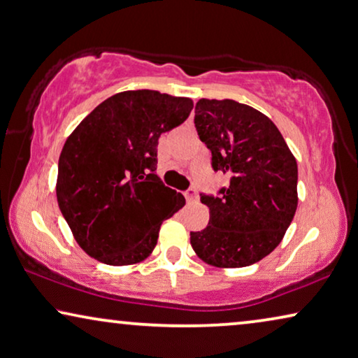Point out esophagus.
Masks as SVG:
<instances>
[{"label": "esophagus", "instance_id": "esophagus-1", "mask_svg": "<svg viewBox=\"0 0 358 358\" xmlns=\"http://www.w3.org/2000/svg\"><path fill=\"white\" fill-rule=\"evenodd\" d=\"M185 199H187V201H194L196 199V190L195 189H189L185 190Z\"/></svg>", "mask_w": 358, "mask_h": 358}]
</instances>
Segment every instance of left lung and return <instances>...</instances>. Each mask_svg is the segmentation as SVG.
Wrapping results in <instances>:
<instances>
[{"label": "left lung", "instance_id": "obj_1", "mask_svg": "<svg viewBox=\"0 0 358 358\" xmlns=\"http://www.w3.org/2000/svg\"><path fill=\"white\" fill-rule=\"evenodd\" d=\"M195 127L213 169L231 182L221 196L201 195L210 222L190 232L192 248L216 268L253 265L281 243L294 220L297 162L271 119L243 103L201 98Z\"/></svg>", "mask_w": 358, "mask_h": 358}]
</instances>
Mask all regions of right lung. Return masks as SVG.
Wrapping results in <instances>:
<instances>
[{
    "label": "right lung",
    "mask_w": 358,
    "mask_h": 358,
    "mask_svg": "<svg viewBox=\"0 0 358 358\" xmlns=\"http://www.w3.org/2000/svg\"><path fill=\"white\" fill-rule=\"evenodd\" d=\"M194 101L127 90L82 119L59 155L56 199L82 250L111 266L136 265L157 245L162 222L185 205L157 171L163 132L189 117Z\"/></svg>",
    "instance_id": "add662e5"
}]
</instances>
